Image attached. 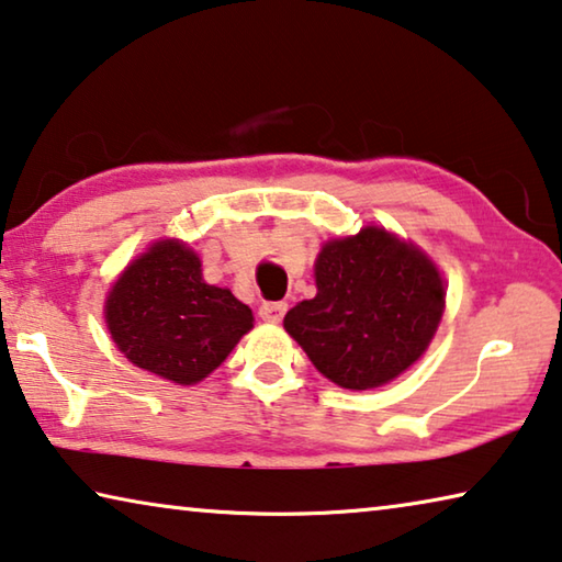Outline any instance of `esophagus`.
Wrapping results in <instances>:
<instances>
[{
  "mask_svg": "<svg viewBox=\"0 0 562 562\" xmlns=\"http://www.w3.org/2000/svg\"><path fill=\"white\" fill-rule=\"evenodd\" d=\"M284 313H288V302H262L260 305V317L265 323L278 325L284 317Z\"/></svg>",
  "mask_w": 562,
  "mask_h": 562,
  "instance_id": "obj_1",
  "label": "esophagus"
}]
</instances>
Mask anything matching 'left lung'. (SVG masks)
<instances>
[{"instance_id":"left-lung-1","label":"left lung","mask_w":562,"mask_h":562,"mask_svg":"<svg viewBox=\"0 0 562 562\" xmlns=\"http://www.w3.org/2000/svg\"><path fill=\"white\" fill-rule=\"evenodd\" d=\"M317 295L284 315L325 378L347 390L380 387L430 345L442 317L445 288L417 247L380 227L333 239L315 262Z\"/></svg>"}]
</instances>
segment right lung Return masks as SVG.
<instances>
[{"mask_svg": "<svg viewBox=\"0 0 562 562\" xmlns=\"http://www.w3.org/2000/svg\"><path fill=\"white\" fill-rule=\"evenodd\" d=\"M112 340L137 368L194 385L220 368L249 327L252 310L202 280L200 257L182 243H155L106 297Z\"/></svg>", "mask_w": 562, "mask_h": 562, "instance_id": "1", "label": "right lung"}]
</instances>
